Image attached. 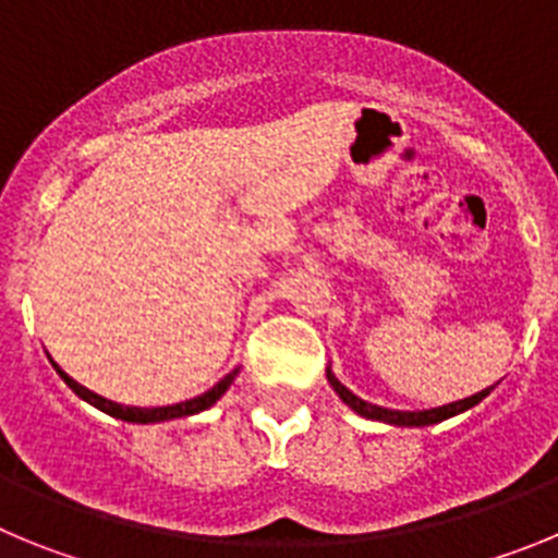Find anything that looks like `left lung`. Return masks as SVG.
I'll list each match as a JSON object with an SVG mask.
<instances>
[{
    "mask_svg": "<svg viewBox=\"0 0 558 558\" xmlns=\"http://www.w3.org/2000/svg\"><path fill=\"white\" fill-rule=\"evenodd\" d=\"M327 379H329V386H332V391L338 393V397L343 399V402H347V405L352 408L354 413H357V416L372 418V422H386V425H393V427L438 425V422H445V418H452V416H458V413L470 411V408H475L477 402H483V399L495 391V386H489V388H483V391L472 393V397L458 399V402H450V405L430 408V411H391V408L372 405V402H366V399H360L357 393L349 391V388L343 386L338 377H335L332 368H329V366H327Z\"/></svg>",
    "mask_w": 558,
    "mask_h": 558,
    "instance_id": "1",
    "label": "left lung"
}]
</instances>
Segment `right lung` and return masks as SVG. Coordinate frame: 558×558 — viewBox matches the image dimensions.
<instances>
[{
	"instance_id": "1",
	"label": "right lung",
	"mask_w": 558,
	"mask_h": 558,
	"mask_svg": "<svg viewBox=\"0 0 558 558\" xmlns=\"http://www.w3.org/2000/svg\"><path fill=\"white\" fill-rule=\"evenodd\" d=\"M56 366V372L61 374V379L66 383L72 391L77 393V397L83 399V402H88V405H95L97 411L108 413V416L113 418H122V422H131V425H156V422H170V418H181V416H195V413L201 411H209L215 402H218L220 397H223L226 391H229V386L234 383V377L240 374V368H231L229 374H226L220 383H215V386L209 388V391H204L201 397H192L186 399V402H175V405H161V408H136V405H120V402H111V399L100 397V393L88 391L86 386H81L77 379L69 377L66 372H63L58 363H52Z\"/></svg>"
}]
</instances>
